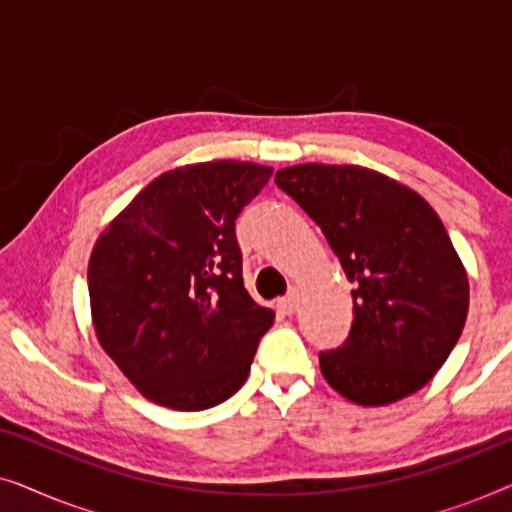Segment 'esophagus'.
<instances>
[{
    "instance_id": "obj_1",
    "label": "esophagus",
    "mask_w": 512,
    "mask_h": 512,
    "mask_svg": "<svg viewBox=\"0 0 512 512\" xmlns=\"http://www.w3.org/2000/svg\"><path fill=\"white\" fill-rule=\"evenodd\" d=\"M277 307H279V312L286 314V317H291V314L298 310V293L296 291L286 293L284 298L277 300Z\"/></svg>"
}]
</instances>
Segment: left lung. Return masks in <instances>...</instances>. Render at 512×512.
<instances>
[{"mask_svg":"<svg viewBox=\"0 0 512 512\" xmlns=\"http://www.w3.org/2000/svg\"><path fill=\"white\" fill-rule=\"evenodd\" d=\"M317 223L352 289V328L319 352L321 375L359 405L422 389L464 331L468 277L422 195L359 165H293L275 174Z\"/></svg>","mask_w":512,"mask_h":512,"instance_id":"obj_1","label":"left lung"}]
</instances>
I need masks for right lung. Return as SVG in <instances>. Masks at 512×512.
Segmentation results:
<instances>
[{
	"mask_svg": "<svg viewBox=\"0 0 512 512\" xmlns=\"http://www.w3.org/2000/svg\"><path fill=\"white\" fill-rule=\"evenodd\" d=\"M272 167L214 160L153 179L95 242L97 340L123 375L172 410H207L247 380L275 312L244 289L235 221Z\"/></svg>",
	"mask_w": 512,
	"mask_h": 512,
	"instance_id": "1",
	"label": "right lung"
}]
</instances>
